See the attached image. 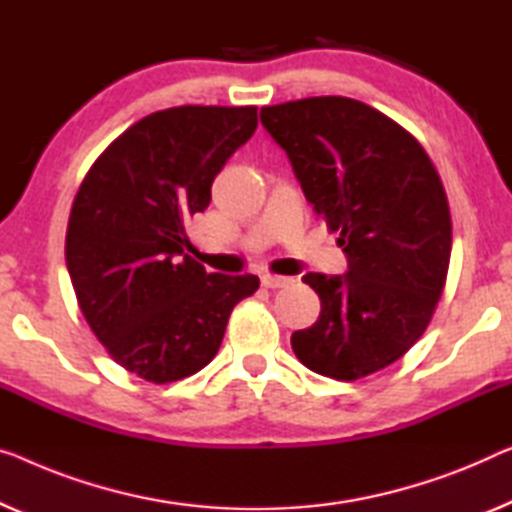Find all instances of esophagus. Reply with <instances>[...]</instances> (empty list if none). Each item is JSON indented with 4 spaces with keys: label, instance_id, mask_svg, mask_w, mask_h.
<instances>
[{
    "label": "esophagus",
    "instance_id": "34e87169",
    "mask_svg": "<svg viewBox=\"0 0 512 512\" xmlns=\"http://www.w3.org/2000/svg\"><path fill=\"white\" fill-rule=\"evenodd\" d=\"M292 278L287 276H276V273H264L262 276V285L269 287V289H280V287H289L292 285Z\"/></svg>",
    "mask_w": 512,
    "mask_h": 512
}]
</instances>
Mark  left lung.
<instances>
[{
	"label": "left lung",
	"mask_w": 512,
	"mask_h": 512,
	"mask_svg": "<svg viewBox=\"0 0 512 512\" xmlns=\"http://www.w3.org/2000/svg\"><path fill=\"white\" fill-rule=\"evenodd\" d=\"M259 117L349 259L345 276H303L322 312L292 333L294 354L340 381L384 370L425 333L446 285L453 223L437 167L414 135L354 98H301Z\"/></svg>",
	"instance_id": "obj_1"
}]
</instances>
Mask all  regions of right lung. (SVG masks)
I'll return each mask as SVG.
<instances>
[{"label": "right lung", "instance_id": "add662e5", "mask_svg": "<svg viewBox=\"0 0 512 512\" xmlns=\"http://www.w3.org/2000/svg\"><path fill=\"white\" fill-rule=\"evenodd\" d=\"M257 128L255 105H179L135 121L89 167L66 230L78 305L114 363L151 384L216 356L234 305L257 276L207 273L183 223Z\"/></svg>", "mask_w": 512, "mask_h": 512}]
</instances>
